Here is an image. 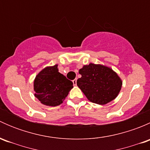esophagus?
<instances>
[{
	"instance_id": "esophagus-1",
	"label": "esophagus",
	"mask_w": 150,
	"mask_h": 150,
	"mask_svg": "<svg viewBox=\"0 0 150 150\" xmlns=\"http://www.w3.org/2000/svg\"><path fill=\"white\" fill-rule=\"evenodd\" d=\"M72 83H73L74 86H76V85H77V78L74 79L73 81H72Z\"/></svg>"
}]
</instances>
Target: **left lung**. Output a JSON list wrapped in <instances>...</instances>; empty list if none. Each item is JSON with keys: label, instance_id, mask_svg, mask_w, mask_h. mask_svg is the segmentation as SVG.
<instances>
[{"label": "left lung", "instance_id": "left-lung-1", "mask_svg": "<svg viewBox=\"0 0 150 150\" xmlns=\"http://www.w3.org/2000/svg\"><path fill=\"white\" fill-rule=\"evenodd\" d=\"M77 85L93 103L104 105L114 100L121 90L122 81L110 67L90 63L79 69Z\"/></svg>", "mask_w": 150, "mask_h": 150}]
</instances>
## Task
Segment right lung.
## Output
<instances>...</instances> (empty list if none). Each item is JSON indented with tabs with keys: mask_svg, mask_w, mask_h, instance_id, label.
<instances>
[{
	"mask_svg": "<svg viewBox=\"0 0 150 150\" xmlns=\"http://www.w3.org/2000/svg\"><path fill=\"white\" fill-rule=\"evenodd\" d=\"M35 96L46 106L56 107L63 103L73 83L59 72L58 64L43 68L33 82Z\"/></svg>",
	"mask_w": 150,
	"mask_h": 150,
	"instance_id": "add662e5",
	"label": "right lung"
}]
</instances>
